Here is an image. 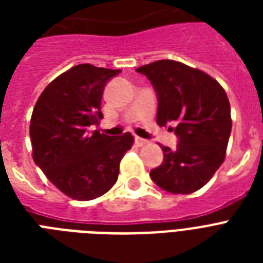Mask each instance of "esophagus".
<instances>
[{"instance_id": "esophagus-1", "label": "esophagus", "mask_w": 263, "mask_h": 263, "mask_svg": "<svg viewBox=\"0 0 263 263\" xmlns=\"http://www.w3.org/2000/svg\"><path fill=\"white\" fill-rule=\"evenodd\" d=\"M135 143L136 146H144V144H147L148 143V140L143 139V138H139V136H135Z\"/></svg>"}]
</instances>
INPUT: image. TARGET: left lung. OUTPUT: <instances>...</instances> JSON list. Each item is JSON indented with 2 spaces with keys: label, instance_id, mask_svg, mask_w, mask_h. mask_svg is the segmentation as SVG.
Instances as JSON below:
<instances>
[{
  "label": "left lung",
  "instance_id": "1",
  "mask_svg": "<svg viewBox=\"0 0 263 263\" xmlns=\"http://www.w3.org/2000/svg\"><path fill=\"white\" fill-rule=\"evenodd\" d=\"M147 76L158 99L157 124L179 138L176 148L161 146L164 161L150 177L165 191L191 194L212 179L225 160L232 129L231 105L224 88L208 73L160 60L136 69Z\"/></svg>",
  "mask_w": 263,
  "mask_h": 263
}]
</instances>
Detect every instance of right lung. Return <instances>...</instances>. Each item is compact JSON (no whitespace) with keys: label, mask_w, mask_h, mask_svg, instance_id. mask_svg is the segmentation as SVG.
<instances>
[{"label":"right lung","mask_w":263,"mask_h":263,"mask_svg":"<svg viewBox=\"0 0 263 263\" xmlns=\"http://www.w3.org/2000/svg\"><path fill=\"white\" fill-rule=\"evenodd\" d=\"M120 69L80 64L57 76L35 103L30 136L34 162L72 199L91 200L110 190L134 136L90 132L102 119L103 88Z\"/></svg>","instance_id":"obj_1"}]
</instances>
